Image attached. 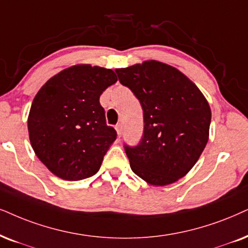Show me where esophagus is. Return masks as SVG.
<instances>
[{"mask_svg":"<svg viewBox=\"0 0 248 248\" xmlns=\"http://www.w3.org/2000/svg\"><path fill=\"white\" fill-rule=\"evenodd\" d=\"M115 130H117L118 137H119V139H120L121 135H122V126H121L120 124H117V126H115Z\"/></svg>","mask_w":248,"mask_h":248,"instance_id":"34e87169","label":"esophagus"}]
</instances>
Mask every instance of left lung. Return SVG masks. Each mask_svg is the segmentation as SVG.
<instances>
[{
  "mask_svg": "<svg viewBox=\"0 0 248 248\" xmlns=\"http://www.w3.org/2000/svg\"><path fill=\"white\" fill-rule=\"evenodd\" d=\"M115 72L143 108L142 140L124 145L131 170L155 186L186 176L208 142L207 99L186 75L165 62L145 61Z\"/></svg>",
  "mask_w": 248,
  "mask_h": 248,
  "instance_id": "left-lung-1",
  "label": "left lung"
}]
</instances>
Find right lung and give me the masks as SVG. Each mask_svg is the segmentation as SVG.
<instances>
[{"mask_svg":"<svg viewBox=\"0 0 248 248\" xmlns=\"http://www.w3.org/2000/svg\"><path fill=\"white\" fill-rule=\"evenodd\" d=\"M117 81L112 70L79 64L54 75L37 92L28 135L37 158L56 176L80 181L99 170L117 139L99 97Z\"/></svg>","mask_w":248,"mask_h":248,"instance_id":"obj_1","label":"right lung"}]
</instances>
